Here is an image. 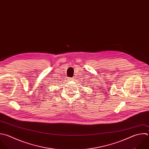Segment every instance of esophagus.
<instances>
[{"label": "esophagus", "instance_id": "obj_1", "mask_svg": "<svg viewBox=\"0 0 149 149\" xmlns=\"http://www.w3.org/2000/svg\"><path fill=\"white\" fill-rule=\"evenodd\" d=\"M69 79V80H74V77H70Z\"/></svg>", "mask_w": 149, "mask_h": 149}]
</instances>
